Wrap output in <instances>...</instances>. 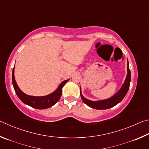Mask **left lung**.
Wrapping results in <instances>:
<instances>
[{
    "instance_id": "left-lung-1",
    "label": "left lung",
    "mask_w": 149,
    "mask_h": 149,
    "mask_svg": "<svg viewBox=\"0 0 149 149\" xmlns=\"http://www.w3.org/2000/svg\"><path fill=\"white\" fill-rule=\"evenodd\" d=\"M127 77L125 78V80L124 81V84H123L122 87H121L119 91H118L116 94L113 96L110 99L103 100H99V101H91L89 100L84 97L82 95L81 93H80L81 97V99L85 104H86L89 107L94 108V109L97 110H105L108 109V108H110L113 107H114L118 103L120 102L123 100V98L127 94V93L129 90L130 81H131V72L129 68V62L127 61Z\"/></svg>"
}]
</instances>
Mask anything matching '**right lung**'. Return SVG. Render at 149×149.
<instances>
[{
    "mask_svg": "<svg viewBox=\"0 0 149 149\" xmlns=\"http://www.w3.org/2000/svg\"><path fill=\"white\" fill-rule=\"evenodd\" d=\"M12 84L17 97L26 104L36 109H46L54 105L60 100L62 95V89L64 85L69 79L62 81L58 89L54 93L43 97H33L25 94L17 86L14 77V68L12 70Z\"/></svg>",
    "mask_w": 149,
    "mask_h": 149,
    "instance_id": "obj_1",
    "label": "right lung"
}]
</instances>
